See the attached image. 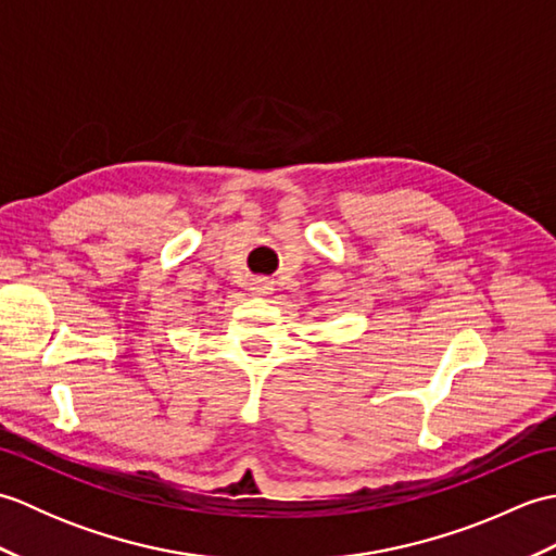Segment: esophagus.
I'll use <instances>...</instances> for the list:
<instances>
[{"label":"esophagus","instance_id":"esophagus-1","mask_svg":"<svg viewBox=\"0 0 556 556\" xmlns=\"http://www.w3.org/2000/svg\"><path fill=\"white\" fill-rule=\"evenodd\" d=\"M248 291H251L253 296H269V293L275 291V281L267 277H255L251 279V285H248Z\"/></svg>","mask_w":556,"mask_h":556}]
</instances>
